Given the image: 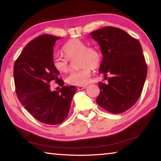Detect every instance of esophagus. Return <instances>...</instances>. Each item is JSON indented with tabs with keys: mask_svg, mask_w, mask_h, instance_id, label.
I'll return each instance as SVG.
<instances>
[{
	"mask_svg": "<svg viewBox=\"0 0 161 161\" xmlns=\"http://www.w3.org/2000/svg\"><path fill=\"white\" fill-rule=\"evenodd\" d=\"M86 87V86H79L77 87V89H78V90H82V89H85Z\"/></svg>",
	"mask_w": 161,
	"mask_h": 161,
	"instance_id": "34e87169",
	"label": "esophagus"
}]
</instances>
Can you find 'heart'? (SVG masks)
Listing matches in <instances>:
<instances>
[{"label":"heart","instance_id":"b5f03b06","mask_svg":"<svg viewBox=\"0 0 161 161\" xmlns=\"http://www.w3.org/2000/svg\"><path fill=\"white\" fill-rule=\"evenodd\" d=\"M65 57L54 54L53 57V64L54 69L60 73L69 71V59L78 58L80 69L73 71L66 79L67 83L73 86H84L90 81L92 68L97 69L101 63L100 52L97 48L87 46L86 43L77 38L67 42L62 47Z\"/></svg>","mask_w":161,"mask_h":161}]
</instances>
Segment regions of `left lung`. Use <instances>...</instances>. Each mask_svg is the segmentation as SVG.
I'll list each match as a JSON object with an SVG mask.
<instances>
[{"mask_svg": "<svg viewBox=\"0 0 161 161\" xmlns=\"http://www.w3.org/2000/svg\"><path fill=\"white\" fill-rule=\"evenodd\" d=\"M103 54L99 73L107 79L100 81L96 102L103 109L121 114L139 99L147 76V64L141 43L123 30L108 26L91 32Z\"/></svg>", "mask_w": 161, "mask_h": 161, "instance_id": "left-lung-1", "label": "left lung"}]
</instances>
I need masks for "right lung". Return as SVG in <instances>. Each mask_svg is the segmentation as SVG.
Instances as JSON below:
<instances>
[{"label":"right lung","mask_w":161,"mask_h":161,"mask_svg":"<svg viewBox=\"0 0 161 161\" xmlns=\"http://www.w3.org/2000/svg\"><path fill=\"white\" fill-rule=\"evenodd\" d=\"M59 38L42 35L31 40L15 60L13 69L19 101L35 119L48 125L64 121L77 90L75 86H64L59 72L53 67V47ZM52 80L62 86L60 91H51Z\"/></svg>","instance_id":"add662e5"}]
</instances>
